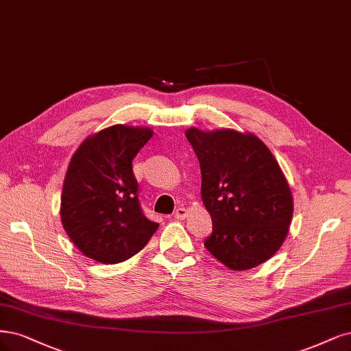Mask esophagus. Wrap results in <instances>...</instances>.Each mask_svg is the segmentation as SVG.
I'll list each match as a JSON object with an SVG mask.
<instances>
[{
	"label": "esophagus",
	"instance_id": "1",
	"mask_svg": "<svg viewBox=\"0 0 351 351\" xmlns=\"http://www.w3.org/2000/svg\"><path fill=\"white\" fill-rule=\"evenodd\" d=\"M189 215V212H187V209L186 208H183V206H180V208H177L176 209V212H174V216L177 217V219H184V217Z\"/></svg>",
	"mask_w": 351,
	"mask_h": 351
}]
</instances>
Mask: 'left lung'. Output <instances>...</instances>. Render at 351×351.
Wrapping results in <instances>:
<instances>
[{"label":"left lung","mask_w":351,"mask_h":351,"mask_svg":"<svg viewBox=\"0 0 351 351\" xmlns=\"http://www.w3.org/2000/svg\"><path fill=\"white\" fill-rule=\"evenodd\" d=\"M212 216L204 247L231 270L267 261L283 244L293 215L291 189L270 149L251 134L186 130Z\"/></svg>","instance_id":"1"}]
</instances>
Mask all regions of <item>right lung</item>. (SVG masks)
I'll return each mask as SVG.
<instances>
[{"label": "right lung", "mask_w": 351, "mask_h": 351, "mask_svg": "<svg viewBox=\"0 0 351 351\" xmlns=\"http://www.w3.org/2000/svg\"><path fill=\"white\" fill-rule=\"evenodd\" d=\"M151 138V129L114 125L87 138L72 156L60 219L84 256L103 264L125 261L158 229L143 215L132 170V161Z\"/></svg>", "instance_id": "obj_1"}]
</instances>
